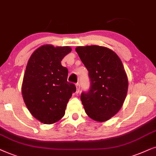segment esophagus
I'll return each instance as SVG.
<instances>
[{"label":"esophagus","instance_id":"34e87169","mask_svg":"<svg viewBox=\"0 0 156 156\" xmlns=\"http://www.w3.org/2000/svg\"><path fill=\"white\" fill-rule=\"evenodd\" d=\"M76 86V93H78L80 91V88L79 83H77Z\"/></svg>","mask_w":156,"mask_h":156}]
</instances>
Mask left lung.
I'll return each instance as SVG.
<instances>
[{
    "label": "left lung",
    "instance_id": "left-lung-1",
    "mask_svg": "<svg viewBox=\"0 0 156 156\" xmlns=\"http://www.w3.org/2000/svg\"><path fill=\"white\" fill-rule=\"evenodd\" d=\"M88 70L90 88L80 95L85 111L96 121L110 119L121 108L127 95L128 82L117 54L98 45L76 48Z\"/></svg>",
    "mask_w": 156,
    "mask_h": 156
}]
</instances>
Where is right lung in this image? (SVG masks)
Listing matches in <instances>:
<instances>
[{
  "label": "right lung",
  "mask_w": 156,
  "mask_h": 156,
  "mask_svg": "<svg viewBox=\"0 0 156 156\" xmlns=\"http://www.w3.org/2000/svg\"><path fill=\"white\" fill-rule=\"evenodd\" d=\"M70 51L68 46L43 45L33 52L27 64L23 98L30 113L41 123L51 124L61 119L76 92L75 84L67 80V68L61 63Z\"/></svg>",
  "instance_id": "1"
}]
</instances>
